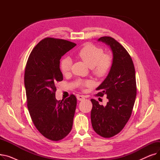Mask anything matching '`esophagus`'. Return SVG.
<instances>
[{"label":"esophagus","mask_w":160,"mask_h":160,"mask_svg":"<svg viewBox=\"0 0 160 160\" xmlns=\"http://www.w3.org/2000/svg\"><path fill=\"white\" fill-rule=\"evenodd\" d=\"M77 99L78 100H80V101H81V100H83L85 99V97L83 96V95H78L77 96Z\"/></svg>","instance_id":"esophagus-1"}]
</instances>
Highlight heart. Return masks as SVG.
Instances as JSON below:
<instances>
[{
  "label": "heart",
  "instance_id": "b5f03b06",
  "mask_svg": "<svg viewBox=\"0 0 160 160\" xmlns=\"http://www.w3.org/2000/svg\"><path fill=\"white\" fill-rule=\"evenodd\" d=\"M78 57L90 67L92 72L96 77L102 78L108 73L112 64V58L110 55L104 54L103 50L91 44H87L83 47L77 53ZM72 64L71 60L68 58H63L60 62V69L63 74L69 72ZM91 84L89 81L82 83L83 86H88Z\"/></svg>",
  "mask_w": 160,
  "mask_h": 160
}]
</instances>
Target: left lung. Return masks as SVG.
<instances>
[{"mask_svg": "<svg viewBox=\"0 0 160 160\" xmlns=\"http://www.w3.org/2000/svg\"><path fill=\"white\" fill-rule=\"evenodd\" d=\"M110 47L113 60L105 80L96 89L97 95L107 96L106 106L91 99L92 127L99 136L111 138L119 133L128 121L136 97V72L128 52L115 39L104 36L98 39Z\"/></svg>", "mask_w": 160, "mask_h": 160, "instance_id": "obj_1", "label": "left lung"}]
</instances>
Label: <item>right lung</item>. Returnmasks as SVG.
<instances>
[{
    "mask_svg": "<svg viewBox=\"0 0 160 160\" xmlns=\"http://www.w3.org/2000/svg\"><path fill=\"white\" fill-rule=\"evenodd\" d=\"M77 44L69 41L45 38L33 48L24 72L28 111L38 130L45 138L60 141L71 132L77 107L74 95L57 100V82L63 80L60 60Z\"/></svg>",
    "mask_w": 160,
    "mask_h": 160,
    "instance_id": "1",
    "label": "right lung"
}]
</instances>
